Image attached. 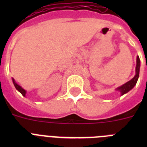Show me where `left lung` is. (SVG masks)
I'll return each instance as SVG.
<instances>
[{
	"label": "left lung",
	"mask_w": 147,
	"mask_h": 147,
	"mask_svg": "<svg viewBox=\"0 0 147 147\" xmlns=\"http://www.w3.org/2000/svg\"><path fill=\"white\" fill-rule=\"evenodd\" d=\"M139 71H140V59H139V57H137V60H136V76L132 78L130 81L127 82L125 83L124 85H121V86L119 87V88H118L117 89H116L117 90H119V91L121 92V95H124L125 94V93H127V92H129V90H130L136 85L138 79V76H139Z\"/></svg>",
	"instance_id": "left-lung-1"
}]
</instances>
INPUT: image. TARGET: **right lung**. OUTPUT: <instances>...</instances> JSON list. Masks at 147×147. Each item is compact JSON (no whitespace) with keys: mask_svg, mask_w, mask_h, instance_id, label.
<instances>
[{"mask_svg":"<svg viewBox=\"0 0 147 147\" xmlns=\"http://www.w3.org/2000/svg\"><path fill=\"white\" fill-rule=\"evenodd\" d=\"M13 80V83H14V85H15V88H16L17 90H18V91L20 92V93H21L22 95H23V96H26V90L24 89H23V88H21V87L20 86V85H18V84H17L16 82H15V80Z\"/></svg>","mask_w":147,"mask_h":147,"instance_id":"1","label":"right lung"}]
</instances>
